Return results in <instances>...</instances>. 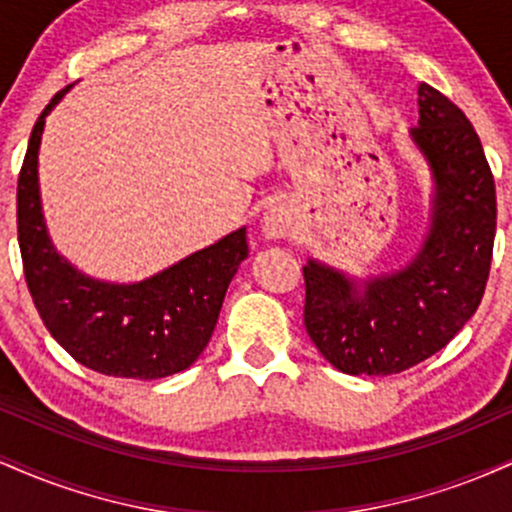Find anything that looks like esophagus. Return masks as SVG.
<instances>
[{
    "label": "esophagus",
    "mask_w": 512,
    "mask_h": 512,
    "mask_svg": "<svg viewBox=\"0 0 512 512\" xmlns=\"http://www.w3.org/2000/svg\"><path fill=\"white\" fill-rule=\"evenodd\" d=\"M262 228H264V236L284 238L291 233L293 219L284 207H276L272 211H267V216H264V221H262Z\"/></svg>",
    "instance_id": "esophagus-1"
}]
</instances>
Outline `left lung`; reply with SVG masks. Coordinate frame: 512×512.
<instances>
[{
  "instance_id": "obj_1",
  "label": "left lung",
  "mask_w": 512,
  "mask_h": 512,
  "mask_svg": "<svg viewBox=\"0 0 512 512\" xmlns=\"http://www.w3.org/2000/svg\"><path fill=\"white\" fill-rule=\"evenodd\" d=\"M411 139L436 178L431 231L409 267L354 281L310 260L303 267L308 337L349 375H395L431 358L477 313L491 272L496 185L467 115L433 86H419Z\"/></svg>"
}]
</instances>
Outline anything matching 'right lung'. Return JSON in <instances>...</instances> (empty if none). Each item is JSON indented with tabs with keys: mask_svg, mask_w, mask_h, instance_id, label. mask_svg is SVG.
Segmentation results:
<instances>
[{
	"mask_svg": "<svg viewBox=\"0 0 512 512\" xmlns=\"http://www.w3.org/2000/svg\"><path fill=\"white\" fill-rule=\"evenodd\" d=\"M67 88L35 122L16 185V228L28 291L55 342L81 366L113 378H168L190 368L207 349L228 284L240 262L248 260L245 228L142 284H103L76 272L52 248L38 195L45 115Z\"/></svg>",
	"mask_w": 512,
	"mask_h": 512,
	"instance_id": "right-lung-1",
	"label": "right lung"
}]
</instances>
